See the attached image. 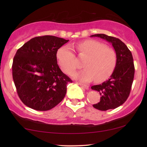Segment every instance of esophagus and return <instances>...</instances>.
<instances>
[{
  "instance_id": "esophagus-1",
  "label": "esophagus",
  "mask_w": 147,
  "mask_h": 147,
  "mask_svg": "<svg viewBox=\"0 0 147 147\" xmlns=\"http://www.w3.org/2000/svg\"><path fill=\"white\" fill-rule=\"evenodd\" d=\"M77 84H78V85L81 87V88H84L86 89H89V86L86 85V84H81V83H79V82H77Z\"/></svg>"
}]
</instances>
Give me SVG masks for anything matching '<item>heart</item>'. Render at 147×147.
<instances>
[{
	"mask_svg": "<svg viewBox=\"0 0 147 147\" xmlns=\"http://www.w3.org/2000/svg\"><path fill=\"white\" fill-rule=\"evenodd\" d=\"M80 55L86 57L83 67L85 69L76 72L73 76L82 82L94 80L96 82L106 80L111 75L117 64V54L106 44L94 40H86L78 45ZM58 63L65 73L70 74L75 70L77 61L72 49L62 47L56 54Z\"/></svg>",
	"mask_w": 147,
	"mask_h": 147,
	"instance_id": "obj_1",
	"label": "heart"
}]
</instances>
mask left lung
Masks as SVG:
<instances>
[{"instance_id":"left-lung-1","label":"left lung","mask_w":147,"mask_h":147,"mask_svg":"<svg viewBox=\"0 0 147 147\" xmlns=\"http://www.w3.org/2000/svg\"><path fill=\"white\" fill-rule=\"evenodd\" d=\"M91 37H98L111 43L117 54L116 67L110 78L102 84L91 87L101 95L100 102L93 106L101 111L115 109L124 103L130 93L135 73L132 54L127 46L115 37L103 34Z\"/></svg>"}]
</instances>
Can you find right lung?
Segmentation results:
<instances>
[{
	"instance_id": "right-lung-1",
	"label": "right lung",
	"mask_w": 147,
	"mask_h": 147,
	"mask_svg": "<svg viewBox=\"0 0 147 147\" xmlns=\"http://www.w3.org/2000/svg\"><path fill=\"white\" fill-rule=\"evenodd\" d=\"M69 40L53 36L36 37L17 50L12 76L19 97L29 108L51 109L63 100L73 82L57 63L58 50Z\"/></svg>"
}]
</instances>
